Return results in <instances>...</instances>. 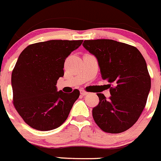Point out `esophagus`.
I'll use <instances>...</instances> for the list:
<instances>
[{
    "label": "esophagus",
    "mask_w": 161,
    "mask_h": 161,
    "mask_svg": "<svg viewBox=\"0 0 161 161\" xmlns=\"http://www.w3.org/2000/svg\"><path fill=\"white\" fill-rule=\"evenodd\" d=\"M80 93L82 94V96H86V95H87V93H88V92H87L86 91H85V90H80Z\"/></svg>",
    "instance_id": "obj_1"
}]
</instances>
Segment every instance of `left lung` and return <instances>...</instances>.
<instances>
[{"label":"left lung","mask_w":161,"mask_h":161,"mask_svg":"<svg viewBox=\"0 0 161 161\" xmlns=\"http://www.w3.org/2000/svg\"><path fill=\"white\" fill-rule=\"evenodd\" d=\"M86 50L98 61L103 79L109 85V100L98 93V105L92 109L97 125L108 133H121L137 121L146 106L151 79L142 53L135 47L113 40H85Z\"/></svg>","instance_id":"1"}]
</instances>
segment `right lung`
Segmentation results:
<instances>
[{
  "mask_svg": "<svg viewBox=\"0 0 161 161\" xmlns=\"http://www.w3.org/2000/svg\"><path fill=\"white\" fill-rule=\"evenodd\" d=\"M83 40H48L22 50L11 74L13 103L27 125L50 131L65 121L79 91H58L66 58Z\"/></svg>",
  "mask_w": 161,
  "mask_h": 161,
  "instance_id": "right-lung-1",
  "label": "right lung"
}]
</instances>
